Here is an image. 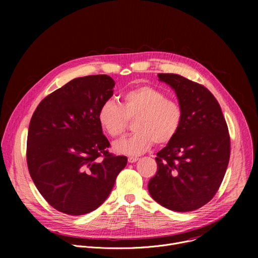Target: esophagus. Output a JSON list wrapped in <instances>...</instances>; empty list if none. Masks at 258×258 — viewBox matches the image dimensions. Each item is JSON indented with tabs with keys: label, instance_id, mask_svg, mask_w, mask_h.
Segmentation results:
<instances>
[{
	"label": "esophagus",
	"instance_id": "34e87169",
	"mask_svg": "<svg viewBox=\"0 0 258 258\" xmlns=\"http://www.w3.org/2000/svg\"><path fill=\"white\" fill-rule=\"evenodd\" d=\"M127 160H128L130 163H135V162H137L139 160V158H137V157H128Z\"/></svg>",
	"mask_w": 258,
	"mask_h": 258
}]
</instances>
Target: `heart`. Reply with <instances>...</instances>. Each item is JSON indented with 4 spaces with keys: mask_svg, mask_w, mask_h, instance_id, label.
I'll use <instances>...</instances> for the list:
<instances>
[{
    "mask_svg": "<svg viewBox=\"0 0 258 258\" xmlns=\"http://www.w3.org/2000/svg\"><path fill=\"white\" fill-rule=\"evenodd\" d=\"M131 136L114 143L117 154L139 156L156 142L169 143L177 136L183 122V108L175 100L151 86H142L127 91L120 104L104 101L98 108L97 121L101 130L112 138L124 133L127 119H135Z\"/></svg>",
    "mask_w": 258,
    "mask_h": 258,
    "instance_id": "obj_1",
    "label": "heart"
}]
</instances>
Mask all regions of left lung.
<instances>
[{
	"mask_svg": "<svg viewBox=\"0 0 258 258\" xmlns=\"http://www.w3.org/2000/svg\"><path fill=\"white\" fill-rule=\"evenodd\" d=\"M177 95L182 126L157 154L158 171L148 182L152 198L178 212L201 208L214 197L230 158V137L221 106L204 87L178 74H158Z\"/></svg>",
	"mask_w": 258,
	"mask_h": 258,
	"instance_id": "left-lung-1",
	"label": "left lung"
}]
</instances>
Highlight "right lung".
I'll list each match as a JSON object with an SVG mask.
<instances>
[{
    "instance_id": "obj_1",
    "label": "right lung",
    "mask_w": 258,
    "mask_h": 258,
    "mask_svg": "<svg viewBox=\"0 0 258 258\" xmlns=\"http://www.w3.org/2000/svg\"><path fill=\"white\" fill-rule=\"evenodd\" d=\"M108 75L75 78L37 105L27 138V164L39 194L56 210L83 215L111 194L127 163L113 156L97 121L100 105L113 96Z\"/></svg>"
}]
</instances>
